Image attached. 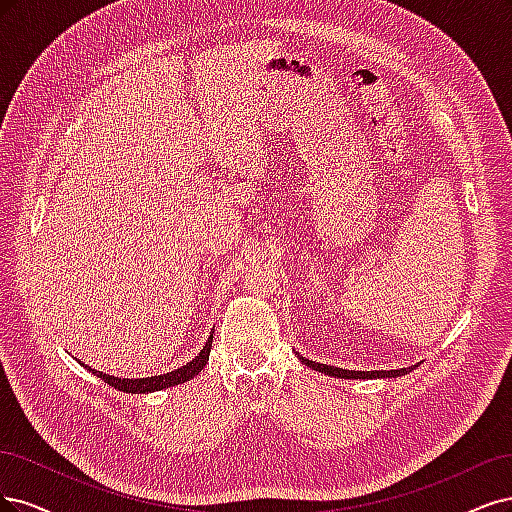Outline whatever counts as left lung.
Returning a JSON list of instances; mask_svg holds the SVG:
<instances>
[{
	"mask_svg": "<svg viewBox=\"0 0 512 512\" xmlns=\"http://www.w3.org/2000/svg\"><path fill=\"white\" fill-rule=\"evenodd\" d=\"M302 359V364H306L308 368L317 370V372H325L329 376H338V378H387V376H402L406 372H410L412 368H402V370H372V372H355V370H342V368H334V366H325V364H317L312 359Z\"/></svg>",
	"mask_w": 512,
	"mask_h": 512,
	"instance_id": "obj_1",
	"label": "left lung"
}]
</instances>
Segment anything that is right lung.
I'll list each match as a JSON object with an SVG mask.
<instances>
[{"instance_id": "right-lung-1", "label": "right lung", "mask_w": 512, "mask_h": 512, "mask_svg": "<svg viewBox=\"0 0 512 512\" xmlns=\"http://www.w3.org/2000/svg\"><path fill=\"white\" fill-rule=\"evenodd\" d=\"M210 346H212V336L208 338L206 346L200 351V355H197L193 361H189L187 366L178 368L174 372H168V374H161V376H151V378H117V376H110V374H104V372H97V370H91L89 366V372H93L97 378H102L104 383H108L110 387L119 389V391H125V393H151V391H161L166 387H174V385H180L189 381V378H193L197 372H202L204 366L208 364V355H210Z\"/></svg>"}]
</instances>
